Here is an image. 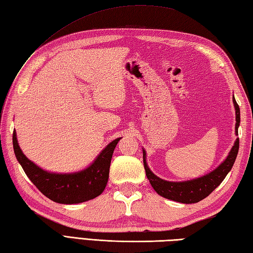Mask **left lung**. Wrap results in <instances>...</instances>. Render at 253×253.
Here are the masks:
<instances>
[{"mask_svg":"<svg viewBox=\"0 0 253 253\" xmlns=\"http://www.w3.org/2000/svg\"><path fill=\"white\" fill-rule=\"evenodd\" d=\"M233 103L235 106L236 113V126L235 133L238 135V127L240 124V110L239 106L236 102L235 98H233ZM239 150V138L236 139L233 148L223 162L219 164L215 169H213L210 173L198 177L195 179L185 180V181H169L160 178L155 175L153 171L149 169L147 163V152L146 150L142 149L143 152V165L146 175L150 181V184L153 187V189L157 191L158 195L161 197L169 199L176 202L180 203H197L203 200L211 193L216 187L221 185V182L225 179V177L232 169L235 163V160L237 158Z\"/></svg>","mask_w":253,"mask_h":253,"instance_id":"obj_1","label":"left lung"}]
</instances>
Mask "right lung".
<instances>
[{
    "label": "right lung",
    "mask_w": 253,
    "mask_h": 253,
    "mask_svg": "<svg viewBox=\"0 0 253 253\" xmlns=\"http://www.w3.org/2000/svg\"><path fill=\"white\" fill-rule=\"evenodd\" d=\"M117 138L102 150L88 168L74 173H53L32 162L21 151L17 133L13 132V147L18 163L38 189L52 201L62 204H77L89 201L104 191L109 180L110 165Z\"/></svg>",
    "instance_id": "1"
}]
</instances>
